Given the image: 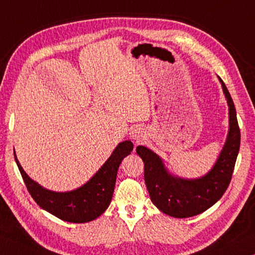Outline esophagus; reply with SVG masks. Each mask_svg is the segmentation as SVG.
Returning <instances> with one entry per match:
<instances>
[{
  "mask_svg": "<svg viewBox=\"0 0 255 255\" xmlns=\"http://www.w3.org/2000/svg\"><path fill=\"white\" fill-rule=\"evenodd\" d=\"M130 137L133 140L140 141L144 138V131L140 128H133L130 131Z\"/></svg>",
  "mask_w": 255,
  "mask_h": 255,
  "instance_id": "34e87169",
  "label": "esophagus"
}]
</instances>
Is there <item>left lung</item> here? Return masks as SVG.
Returning a JSON list of instances; mask_svg holds the SVG:
<instances>
[{
	"mask_svg": "<svg viewBox=\"0 0 255 255\" xmlns=\"http://www.w3.org/2000/svg\"><path fill=\"white\" fill-rule=\"evenodd\" d=\"M228 105L230 128L225 144L211 170L197 179L173 175L163 159L145 146L136 152L144 162V179L150 200L162 213L175 218H188L204 213L215 205L230 185L239 155L241 132L232 97L221 77H218Z\"/></svg>",
	"mask_w": 255,
	"mask_h": 255,
	"instance_id": "left-lung-1",
	"label": "left lung"
}]
</instances>
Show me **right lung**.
I'll use <instances>...</instances> for the list:
<instances>
[{
    "mask_svg": "<svg viewBox=\"0 0 255 255\" xmlns=\"http://www.w3.org/2000/svg\"><path fill=\"white\" fill-rule=\"evenodd\" d=\"M132 148L133 144L130 140L119 143L110 157L88 182L66 192H56L41 187L25 173L15 152L14 158L25 187L39 207L62 221L88 223L101 216L109 207L120 163L131 153Z\"/></svg>",
    "mask_w": 255,
    "mask_h": 255,
    "instance_id": "right-lung-1",
    "label": "right lung"
}]
</instances>
